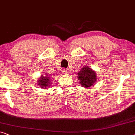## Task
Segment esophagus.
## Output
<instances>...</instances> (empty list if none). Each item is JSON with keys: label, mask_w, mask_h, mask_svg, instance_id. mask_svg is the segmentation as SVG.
Instances as JSON below:
<instances>
[{"label": "esophagus", "mask_w": 135, "mask_h": 135, "mask_svg": "<svg viewBox=\"0 0 135 135\" xmlns=\"http://www.w3.org/2000/svg\"><path fill=\"white\" fill-rule=\"evenodd\" d=\"M63 71H64V74H66V75H67V74H68V71L67 70L63 69Z\"/></svg>", "instance_id": "esophagus-1"}]
</instances>
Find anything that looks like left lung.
<instances>
[{
	"instance_id": "obj_1",
	"label": "left lung",
	"mask_w": 135,
	"mask_h": 135,
	"mask_svg": "<svg viewBox=\"0 0 135 135\" xmlns=\"http://www.w3.org/2000/svg\"><path fill=\"white\" fill-rule=\"evenodd\" d=\"M77 78L81 86L89 87L96 82L97 75L95 71L91 69L90 67L84 66L78 73Z\"/></svg>"
}]
</instances>
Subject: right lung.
<instances>
[{
  "label": "right lung",
  "mask_w": 135,
  "mask_h": 135,
  "mask_svg": "<svg viewBox=\"0 0 135 135\" xmlns=\"http://www.w3.org/2000/svg\"><path fill=\"white\" fill-rule=\"evenodd\" d=\"M51 77L49 75V74L46 73L45 76L41 75L38 79V86H40L41 88H48L52 83L51 81Z\"/></svg>",
  "instance_id": "add662e5"
}]
</instances>
